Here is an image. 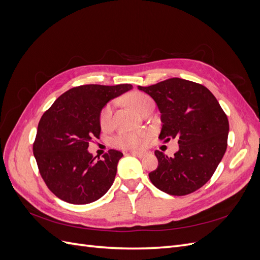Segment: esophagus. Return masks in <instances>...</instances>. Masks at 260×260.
I'll return each mask as SVG.
<instances>
[{
	"mask_svg": "<svg viewBox=\"0 0 260 260\" xmlns=\"http://www.w3.org/2000/svg\"><path fill=\"white\" fill-rule=\"evenodd\" d=\"M130 154H131V155H133V156H137V157H139V158H142V157H144V156H145V153H143V152H136V151H132V152H130Z\"/></svg>",
	"mask_w": 260,
	"mask_h": 260,
	"instance_id": "obj_1",
	"label": "esophagus"
}]
</instances>
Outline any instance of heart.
I'll use <instances>...</instances> for the list:
<instances>
[{
	"label": "heart",
	"mask_w": 260,
	"mask_h": 260,
	"mask_svg": "<svg viewBox=\"0 0 260 260\" xmlns=\"http://www.w3.org/2000/svg\"><path fill=\"white\" fill-rule=\"evenodd\" d=\"M127 103L135 109L140 115L142 114L145 109L153 104L151 98L147 96L144 93H132L127 96ZM113 115V105H106L100 116V123L102 128H107L112 121ZM148 136L147 131H121L114 139V144L118 147L122 148H140L145 143V140Z\"/></svg>",
	"instance_id": "b5f03b06"
}]
</instances>
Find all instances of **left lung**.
I'll use <instances>...</instances> for the list:
<instances>
[{"label": "left lung", "instance_id": "left-lung-1", "mask_svg": "<svg viewBox=\"0 0 260 260\" xmlns=\"http://www.w3.org/2000/svg\"><path fill=\"white\" fill-rule=\"evenodd\" d=\"M157 104L162 122L159 139H178L172 157L155 151L158 167L149 172L160 191L182 196L199 190L214 175L226 149L229 121L206 86L170 78L149 86L138 85Z\"/></svg>", "mask_w": 260, "mask_h": 260}]
</instances>
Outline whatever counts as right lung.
Instances as JSON below:
<instances>
[{
	"label": "right lung",
	"instance_id": "1",
	"mask_svg": "<svg viewBox=\"0 0 260 260\" xmlns=\"http://www.w3.org/2000/svg\"><path fill=\"white\" fill-rule=\"evenodd\" d=\"M131 84H85L66 91L38 124L34 155L45 184L61 201L83 205L101 199L112 186L122 153L109 149L103 159L88 151L100 137V116L109 101Z\"/></svg>",
	"mask_w": 260,
	"mask_h": 260
}]
</instances>
